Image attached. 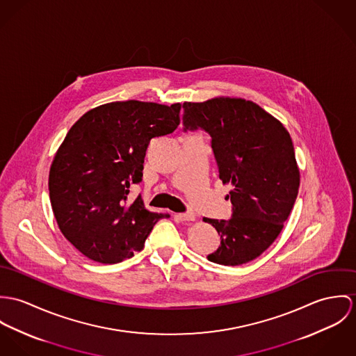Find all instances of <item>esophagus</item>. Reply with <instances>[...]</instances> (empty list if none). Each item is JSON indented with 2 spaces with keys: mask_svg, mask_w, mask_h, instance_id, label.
<instances>
[{
  "mask_svg": "<svg viewBox=\"0 0 356 356\" xmlns=\"http://www.w3.org/2000/svg\"><path fill=\"white\" fill-rule=\"evenodd\" d=\"M177 218L181 221H194L195 214L194 213H180V214H177Z\"/></svg>",
  "mask_w": 356,
  "mask_h": 356,
  "instance_id": "34e87169",
  "label": "esophagus"
}]
</instances>
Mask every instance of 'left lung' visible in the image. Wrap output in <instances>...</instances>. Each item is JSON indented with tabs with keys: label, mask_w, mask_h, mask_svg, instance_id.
I'll list each match as a JSON object with an SVG mask.
<instances>
[{
	"label": "left lung",
	"mask_w": 356,
	"mask_h": 356,
	"mask_svg": "<svg viewBox=\"0 0 356 356\" xmlns=\"http://www.w3.org/2000/svg\"><path fill=\"white\" fill-rule=\"evenodd\" d=\"M184 129L211 136L222 184H231V220L203 218L221 244L207 259L237 266L268 250L284 228L300 184L293 143L286 128L252 101L214 97L184 102Z\"/></svg>",
	"instance_id": "obj_1"
}]
</instances>
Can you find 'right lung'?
<instances>
[{
  "label": "right lung",
  "instance_id": "right-lung-1",
  "mask_svg": "<svg viewBox=\"0 0 356 356\" xmlns=\"http://www.w3.org/2000/svg\"><path fill=\"white\" fill-rule=\"evenodd\" d=\"M181 104L136 99L90 109L68 131L49 172V197L64 237L91 261L118 264L140 251L156 222L169 217L127 203L142 180L152 139L180 124Z\"/></svg>",
  "mask_w": 356,
  "mask_h": 356
}]
</instances>
